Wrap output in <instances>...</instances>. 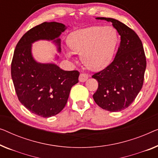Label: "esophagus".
<instances>
[{"label":"esophagus","instance_id":"34e87169","mask_svg":"<svg viewBox=\"0 0 158 158\" xmlns=\"http://www.w3.org/2000/svg\"><path fill=\"white\" fill-rule=\"evenodd\" d=\"M88 78V75L85 73H81L79 76V81L81 82H85Z\"/></svg>","mask_w":158,"mask_h":158}]
</instances>
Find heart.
<instances>
[{
	"instance_id": "obj_1",
	"label": "heart",
	"mask_w": 158,
	"mask_h": 158,
	"mask_svg": "<svg viewBox=\"0 0 158 158\" xmlns=\"http://www.w3.org/2000/svg\"><path fill=\"white\" fill-rule=\"evenodd\" d=\"M117 33L112 27H90L73 32L67 43L74 53L81 54L84 65L89 69L99 70L109 65L113 58ZM67 51V56H72Z\"/></svg>"
}]
</instances>
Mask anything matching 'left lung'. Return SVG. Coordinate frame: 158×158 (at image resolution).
I'll use <instances>...</instances> for the list:
<instances>
[{"label": "left lung", "mask_w": 158, "mask_h": 158, "mask_svg": "<svg viewBox=\"0 0 158 158\" xmlns=\"http://www.w3.org/2000/svg\"><path fill=\"white\" fill-rule=\"evenodd\" d=\"M96 19L111 22L120 35V43L113 62L92 76L98 82L93 97L101 108L118 112L130 106L143 87L146 68L145 52L140 38L126 25L114 18Z\"/></svg>", "instance_id": "8db88e82"}]
</instances>
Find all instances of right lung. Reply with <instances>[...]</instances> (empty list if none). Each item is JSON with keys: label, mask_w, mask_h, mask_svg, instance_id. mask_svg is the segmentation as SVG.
I'll list each match as a JSON object with an SVG mask.
<instances>
[{"label": "right lung", "mask_w": 158, "mask_h": 158, "mask_svg": "<svg viewBox=\"0 0 158 158\" xmlns=\"http://www.w3.org/2000/svg\"><path fill=\"white\" fill-rule=\"evenodd\" d=\"M67 28L57 22H44L24 34L18 41L11 63V77L19 101L43 118L58 114L67 103L70 89L78 83L77 70L67 71L54 63H38L32 55V43L53 40L60 52L59 36Z\"/></svg>", "instance_id": "1"}]
</instances>
